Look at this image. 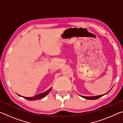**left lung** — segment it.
Listing matches in <instances>:
<instances>
[{
	"label": "left lung",
	"instance_id": "left-lung-1",
	"mask_svg": "<svg viewBox=\"0 0 123 123\" xmlns=\"http://www.w3.org/2000/svg\"><path fill=\"white\" fill-rule=\"evenodd\" d=\"M111 91V90H110ZM110 91L109 92H107V93H106L105 94H103V95H97V96H94V97H85V96H82V95H81V97H82V98H85L86 99H88V100H95V99H97L99 98H100L101 97H103V95H106L107 93H109Z\"/></svg>",
	"mask_w": 123,
	"mask_h": 123
}]
</instances>
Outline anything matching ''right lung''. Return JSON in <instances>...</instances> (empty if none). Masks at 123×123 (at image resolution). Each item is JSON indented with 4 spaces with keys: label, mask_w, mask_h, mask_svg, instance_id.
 Listing matches in <instances>:
<instances>
[{
    "label": "right lung",
    "mask_w": 123,
    "mask_h": 123,
    "mask_svg": "<svg viewBox=\"0 0 123 123\" xmlns=\"http://www.w3.org/2000/svg\"><path fill=\"white\" fill-rule=\"evenodd\" d=\"M51 88H49L48 90H47L46 92H43V93H40V94H37L36 95H35V96H34L32 97H25L21 96V95H20L19 94H18V95L20 97H22L23 98H24V99H26V100H37V99H38L42 98L44 97L45 96H46V95L50 92V91H51Z\"/></svg>",
    "instance_id": "right-lung-1"
}]
</instances>
